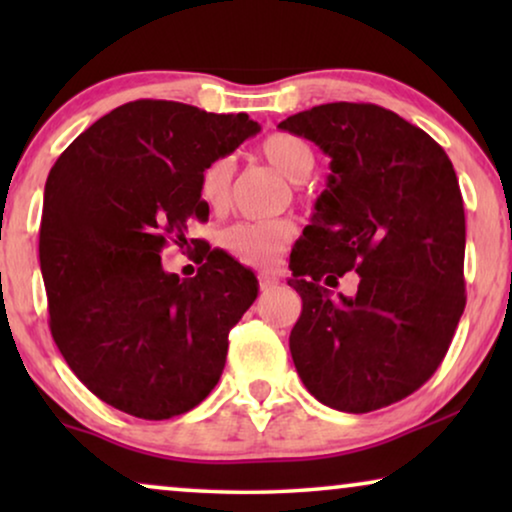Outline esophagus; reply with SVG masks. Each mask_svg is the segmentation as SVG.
I'll list each match as a JSON object with an SVG mask.
<instances>
[{
    "label": "esophagus",
    "instance_id": "1",
    "mask_svg": "<svg viewBox=\"0 0 512 512\" xmlns=\"http://www.w3.org/2000/svg\"><path fill=\"white\" fill-rule=\"evenodd\" d=\"M277 284H279V279H277V277H272V275H268V272H261V275H258V286H261V291H270V289H275Z\"/></svg>",
    "mask_w": 512,
    "mask_h": 512
}]
</instances>
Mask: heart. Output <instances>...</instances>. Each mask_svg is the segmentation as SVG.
Instances as JSON below:
<instances>
[{
    "label": "heart",
    "instance_id": "1",
    "mask_svg": "<svg viewBox=\"0 0 512 512\" xmlns=\"http://www.w3.org/2000/svg\"><path fill=\"white\" fill-rule=\"evenodd\" d=\"M261 156L291 181H303L314 170V149L303 137L289 132H275L261 144ZM233 160L214 158L200 172V198L207 207L223 209L230 198ZM296 237V223L277 221H240L221 233V247L230 256L251 268H275L284 249Z\"/></svg>",
    "mask_w": 512,
    "mask_h": 512
}]
</instances>
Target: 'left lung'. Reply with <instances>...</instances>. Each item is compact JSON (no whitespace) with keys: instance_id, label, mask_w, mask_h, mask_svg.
Wrapping results in <instances>:
<instances>
[{"instance_id":"1","label":"left lung","mask_w":512,"mask_h":512,"mask_svg":"<svg viewBox=\"0 0 512 512\" xmlns=\"http://www.w3.org/2000/svg\"><path fill=\"white\" fill-rule=\"evenodd\" d=\"M331 156L328 188L291 254L303 298L289 347L307 391L328 408L403 401L443 363L466 307V219L436 139L366 102L319 104L279 123ZM360 275L352 299L318 286Z\"/></svg>"}]
</instances>
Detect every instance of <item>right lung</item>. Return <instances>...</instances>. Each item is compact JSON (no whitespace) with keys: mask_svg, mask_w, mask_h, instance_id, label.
I'll return each instance as SVG.
<instances>
[{"mask_svg":"<svg viewBox=\"0 0 512 512\" xmlns=\"http://www.w3.org/2000/svg\"><path fill=\"white\" fill-rule=\"evenodd\" d=\"M256 132L247 114L135 100L51 167L39 228L48 326L67 366L111 408L170 419L219 382L230 328L258 296L254 272L219 254L179 279L160 251L188 244V221H207L205 165Z\"/></svg>","mask_w":512,"mask_h":512,"instance_id":"add662e5","label":"right lung"}]
</instances>
